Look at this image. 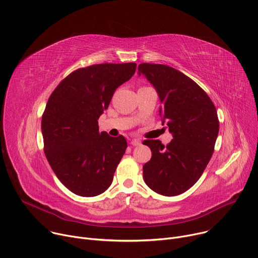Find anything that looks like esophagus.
<instances>
[{"label":"esophagus","instance_id":"esophagus-1","mask_svg":"<svg viewBox=\"0 0 258 258\" xmlns=\"http://www.w3.org/2000/svg\"><path fill=\"white\" fill-rule=\"evenodd\" d=\"M131 145L133 146V147H138V146H140L141 145V141L139 140V139H132L131 140Z\"/></svg>","mask_w":258,"mask_h":258}]
</instances>
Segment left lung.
Instances as JSON below:
<instances>
[{"instance_id": "obj_1", "label": "left lung", "mask_w": 258, "mask_h": 258, "mask_svg": "<svg viewBox=\"0 0 258 258\" xmlns=\"http://www.w3.org/2000/svg\"><path fill=\"white\" fill-rule=\"evenodd\" d=\"M156 89L159 112L173 139L145 140L152 159L144 166V179L154 191L177 196L189 189L208 165L219 131L216 108L206 92L181 72L164 64L140 63L138 76Z\"/></svg>"}]
</instances>
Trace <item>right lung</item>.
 Here are the masks:
<instances>
[{
    "label": "right lung",
    "mask_w": 258,
    "mask_h": 258,
    "mask_svg": "<svg viewBox=\"0 0 258 258\" xmlns=\"http://www.w3.org/2000/svg\"><path fill=\"white\" fill-rule=\"evenodd\" d=\"M135 70L134 62L77 70L48 99L42 117L45 155L57 178L78 196H98L112 182L127 141L99 132L97 120Z\"/></svg>",
    "instance_id": "1"
}]
</instances>
